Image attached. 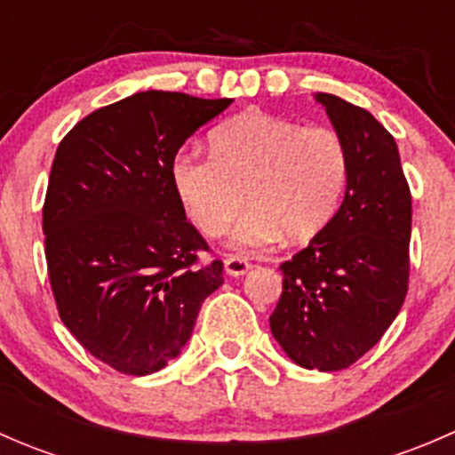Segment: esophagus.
I'll return each mask as SVG.
<instances>
[{
    "label": "esophagus",
    "mask_w": 455,
    "mask_h": 455,
    "mask_svg": "<svg viewBox=\"0 0 455 455\" xmlns=\"http://www.w3.org/2000/svg\"><path fill=\"white\" fill-rule=\"evenodd\" d=\"M249 268H251V264L244 259V257L231 255V257H227V259H224V270H227V275H231V277H240V275H246V273H249Z\"/></svg>",
    "instance_id": "obj_1"
}]
</instances>
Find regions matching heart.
Here are the masks:
<instances>
[{"label": "heart", "instance_id": "heart-1", "mask_svg": "<svg viewBox=\"0 0 455 455\" xmlns=\"http://www.w3.org/2000/svg\"><path fill=\"white\" fill-rule=\"evenodd\" d=\"M209 147L211 156L178 151L169 178L187 218L209 237L227 231L246 198L233 249H261L282 235L306 244L341 206L350 156L332 127L249 112L215 127Z\"/></svg>", "mask_w": 455, "mask_h": 455}]
</instances>
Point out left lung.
I'll return each instance as SVG.
<instances>
[{
	"label": "left lung",
	"instance_id": "left-lung-1",
	"mask_svg": "<svg viewBox=\"0 0 455 455\" xmlns=\"http://www.w3.org/2000/svg\"><path fill=\"white\" fill-rule=\"evenodd\" d=\"M350 156L332 222L291 261L270 332L306 370L350 368L392 325L410 282L411 196L396 140L363 108L315 94Z\"/></svg>",
	"mask_w": 455,
	"mask_h": 455
}]
</instances>
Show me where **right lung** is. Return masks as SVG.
I'll use <instances>...</instances> for the list:
<instances>
[{
    "label": "right lung",
    "instance_id": "right-lung-1",
    "mask_svg": "<svg viewBox=\"0 0 455 455\" xmlns=\"http://www.w3.org/2000/svg\"><path fill=\"white\" fill-rule=\"evenodd\" d=\"M231 99L147 90L76 123L54 154L44 204L45 261L59 316L76 341L123 374L176 359L222 261L187 222L172 158Z\"/></svg>",
    "mask_w": 455,
    "mask_h": 455
}]
</instances>
